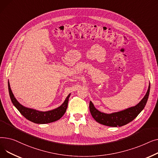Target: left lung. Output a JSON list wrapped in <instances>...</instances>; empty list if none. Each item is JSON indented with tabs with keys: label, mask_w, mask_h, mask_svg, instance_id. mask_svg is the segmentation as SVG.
<instances>
[{
	"label": "left lung",
	"mask_w": 158,
	"mask_h": 158,
	"mask_svg": "<svg viewBox=\"0 0 158 158\" xmlns=\"http://www.w3.org/2000/svg\"><path fill=\"white\" fill-rule=\"evenodd\" d=\"M149 92H150V85L148 86L146 95L136 106L129 107V108L122 111L111 114L101 113L95 108L91 101L89 106V111L93 118L97 122L103 124L104 126L110 127L123 126L133 120L143 110L148 100Z\"/></svg>",
	"instance_id": "8db88e82"
}]
</instances>
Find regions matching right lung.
I'll use <instances>...</instances> for the list:
<instances>
[{"label": "right lung", "instance_id": "right-lung-1", "mask_svg": "<svg viewBox=\"0 0 158 158\" xmlns=\"http://www.w3.org/2000/svg\"><path fill=\"white\" fill-rule=\"evenodd\" d=\"M8 89H9V93L11 102L13 104V105L16 107V108L19 111V112L26 119L34 123L40 124L48 123L60 119L66 112V109H67L69 98L70 95V94H69L67 96L63 104L59 107H57V108L51 111L43 112L27 108V107L21 105L17 101H16V99L14 97L12 93V91L11 89L9 82H8Z\"/></svg>", "mask_w": 158, "mask_h": 158}]
</instances>
